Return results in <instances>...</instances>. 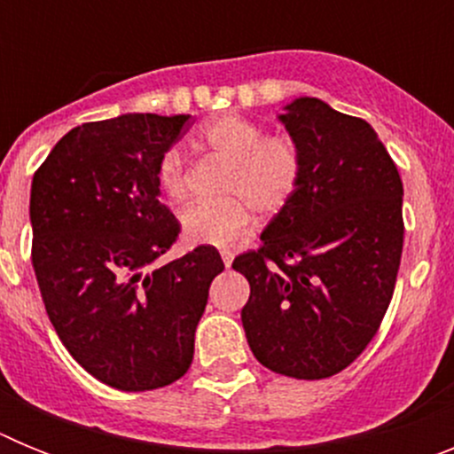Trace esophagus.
Instances as JSON below:
<instances>
[{
    "instance_id": "esophagus-1",
    "label": "esophagus",
    "mask_w": 454,
    "mask_h": 454,
    "mask_svg": "<svg viewBox=\"0 0 454 454\" xmlns=\"http://www.w3.org/2000/svg\"><path fill=\"white\" fill-rule=\"evenodd\" d=\"M220 256H223V263L227 268H230L231 262H234V252L231 250H220Z\"/></svg>"
}]
</instances>
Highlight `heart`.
Instances as JSON below:
<instances>
[{
    "label": "heart",
    "instance_id": "heart-1",
    "mask_svg": "<svg viewBox=\"0 0 454 454\" xmlns=\"http://www.w3.org/2000/svg\"><path fill=\"white\" fill-rule=\"evenodd\" d=\"M198 143L214 154L230 159L220 192L211 202H195L182 211V230L198 246H230L250 230L254 211L275 218L293 202L302 182V152L286 134H266L263 127L243 115L224 114L198 131ZM156 184L170 200H184L191 186V170L177 147H170L156 163Z\"/></svg>",
    "mask_w": 454,
    "mask_h": 454
}]
</instances>
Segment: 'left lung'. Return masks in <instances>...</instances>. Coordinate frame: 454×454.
<instances>
[{
	"instance_id": "obj_1",
	"label": "left lung",
	"mask_w": 454,
	"mask_h": 454,
	"mask_svg": "<svg viewBox=\"0 0 454 454\" xmlns=\"http://www.w3.org/2000/svg\"><path fill=\"white\" fill-rule=\"evenodd\" d=\"M302 152L293 202L231 263L250 282L240 311L259 364L295 380L350 366L377 334L403 256V179L371 124L316 98L282 115Z\"/></svg>"
}]
</instances>
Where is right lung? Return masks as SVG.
<instances>
[{"label":"right lung","mask_w":454,"mask_h":454,"mask_svg":"<svg viewBox=\"0 0 454 454\" xmlns=\"http://www.w3.org/2000/svg\"><path fill=\"white\" fill-rule=\"evenodd\" d=\"M188 115L134 114L67 131L31 182V263L56 334L74 362L118 391L186 375L214 246L159 263L182 224L159 200L156 163Z\"/></svg>","instance_id":"add662e5"}]
</instances>
